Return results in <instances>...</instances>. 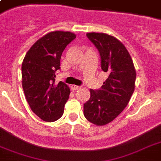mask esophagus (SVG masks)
Returning <instances> with one entry per match:
<instances>
[{
    "label": "esophagus",
    "mask_w": 161,
    "mask_h": 161,
    "mask_svg": "<svg viewBox=\"0 0 161 161\" xmlns=\"http://www.w3.org/2000/svg\"><path fill=\"white\" fill-rule=\"evenodd\" d=\"M71 88H72V90L73 91H77L78 90V89H80L81 87L80 86H77V85H72Z\"/></svg>",
    "instance_id": "obj_1"
}]
</instances>
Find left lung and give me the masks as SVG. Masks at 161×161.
I'll return each mask as SVG.
<instances>
[{
    "mask_svg": "<svg viewBox=\"0 0 161 161\" xmlns=\"http://www.w3.org/2000/svg\"><path fill=\"white\" fill-rule=\"evenodd\" d=\"M98 49L101 68L108 78L99 89H90V98L83 104L85 118L96 125L113 121L127 106L136 78L132 58L118 39L105 33H87Z\"/></svg>",
    "mask_w": 161,
    "mask_h": 161,
    "instance_id": "obj_1",
    "label": "left lung"
}]
</instances>
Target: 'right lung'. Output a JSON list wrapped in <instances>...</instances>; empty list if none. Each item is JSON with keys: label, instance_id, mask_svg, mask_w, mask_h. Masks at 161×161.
<instances>
[{"label": "right lung", "instance_id": "obj_1", "mask_svg": "<svg viewBox=\"0 0 161 161\" xmlns=\"http://www.w3.org/2000/svg\"><path fill=\"white\" fill-rule=\"evenodd\" d=\"M76 38L70 31H52L32 45L21 65L22 88L34 114L47 122L62 117L70 89L60 81L55 83L57 71L65 47Z\"/></svg>", "mask_w": 161, "mask_h": 161}]
</instances>
